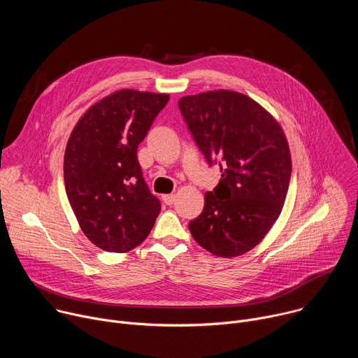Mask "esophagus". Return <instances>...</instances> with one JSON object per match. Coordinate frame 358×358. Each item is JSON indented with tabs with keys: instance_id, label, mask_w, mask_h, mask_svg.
Returning <instances> with one entry per match:
<instances>
[{
	"instance_id": "1",
	"label": "esophagus",
	"mask_w": 358,
	"mask_h": 358,
	"mask_svg": "<svg viewBox=\"0 0 358 358\" xmlns=\"http://www.w3.org/2000/svg\"><path fill=\"white\" fill-rule=\"evenodd\" d=\"M163 201L167 203V206H171V203H174L176 201V195L174 194H167L163 196Z\"/></svg>"
}]
</instances>
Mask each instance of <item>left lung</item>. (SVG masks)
Listing matches in <instances>:
<instances>
[{
	"instance_id": "left-lung-1",
	"label": "left lung",
	"mask_w": 358,
	"mask_h": 358,
	"mask_svg": "<svg viewBox=\"0 0 358 358\" xmlns=\"http://www.w3.org/2000/svg\"><path fill=\"white\" fill-rule=\"evenodd\" d=\"M178 106L208 164L221 162V180L189 232L215 257H241L282 213L292 174L285 131L258 101L235 90L184 96Z\"/></svg>"
}]
</instances>
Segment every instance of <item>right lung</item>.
Returning a JSON list of instances; mask_svg holds the SVG:
<instances>
[{
	"label": "right lung",
	"mask_w": 358,
	"mask_h": 358,
	"mask_svg": "<svg viewBox=\"0 0 358 358\" xmlns=\"http://www.w3.org/2000/svg\"><path fill=\"white\" fill-rule=\"evenodd\" d=\"M169 99L167 93L116 90L92 105L69 136L66 195L82 232L106 252L140 245L162 211L143 180L137 147Z\"/></svg>",
	"instance_id": "add662e5"
}]
</instances>
